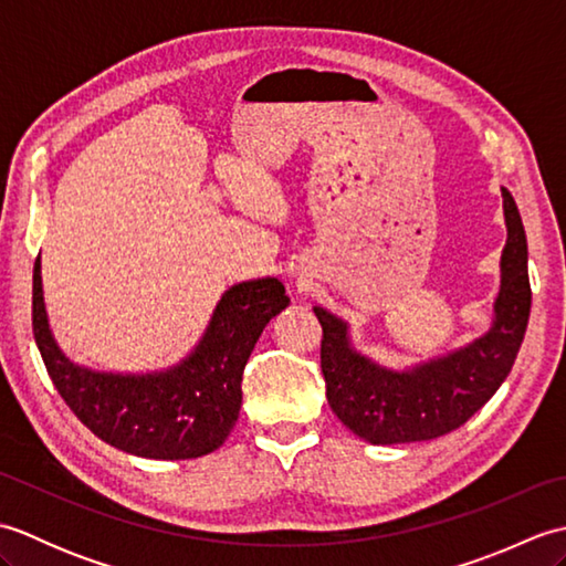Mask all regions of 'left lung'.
I'll use <instances>...</instances> for the list:
<instances>
[{"instance_id": "obj_1", "label": "left lung", "mask_w": 566, "mask_h": 566, "mask_svg": "<svg viewBox=\"0 0 566 566\" xmlns=\"http://www.w3.org/2000/svg\"><path fill=\"white\" fill-rule=\"evenodd\" d=\"M506 245L501 286L486 333L454 350L394 369L355 350L350 323L323 306L314 314L323 328L321 369L333 413L371 444L440 438L467 423L506 381L531 318L527 240L518 207L501 187Z\"/></svg>"}]
</instances>
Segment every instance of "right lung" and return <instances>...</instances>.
<instances>
[{
  "label": "right lung",
  "instance_id": "add662e5",
  "mask_svg": "<svg viewBox=\"0 0 566 566\" xmlns=\"http://www.w3.org/2000/svg\"><path fill=\"white\" fill-rule=\"evenodd\" d=\"M290 306L274 276L228 286L207 331L177 365L102 371L72 363L48 323L41 255L33 264V338L57 394L104 442L148 460H191L219 450L243 403V369L264 326Z\"/></svg>",
  "mask_w": 566,
  "mask_h": 566
}]
</instances>
